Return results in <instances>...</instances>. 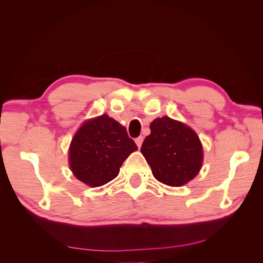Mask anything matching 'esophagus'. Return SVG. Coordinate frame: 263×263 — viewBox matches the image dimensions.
<instances>
[{
  "mask_svg": "<svg viewBox=\"0 0 263 263\" xmlns=\"http://www.w3.org/2000/svg\"><path fill=\"white\" fill-rule=\"evenodd\" d=\"M142 142H143V138L142 137H139V138L136 139V143H137L138 148H140L142 146Z\"/></svg>",
  "mask_w": 263,
  "mask_h": 263,
  "instance_id": "esophagus-1",
  "label": "esophagus"
}]
</instances>
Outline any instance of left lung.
<instances>
[{
    "instance_id": "obj_1",
    "label": "left lung",
    "mask_w": 263,
    "mask_h": 263,
    "mask_svg": "<svg viewBox=\"0 0 263 263\" xmlns=\"http://www.w3.org/2000/svg\"><path fill=\"white\" fill-rule=\"evenodd\" d=\"M141 153L153 175L168 186H183L197 176L203 164V148L192 127L168 116L150 123Z\"/></svg>"
}]
</instances>
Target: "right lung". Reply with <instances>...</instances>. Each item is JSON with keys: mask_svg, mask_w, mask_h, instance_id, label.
<instances>
[{"mask_svg": "<svg viewBox=\"0 0 263 263\" xmlns=\"http://www.w3.org/2000/svg\"><path fill=\"white\" fill-rule=\"evenodd\" d=\"M137 144L126 128L107 114L85 121L72 138L69 166L72 174L90 187H98L119 175L121 166Z\"/></svg>", "mask_w": 263, "mask_h": 263, "instance_id": "1", "label": "right lung"}]
</instances>
